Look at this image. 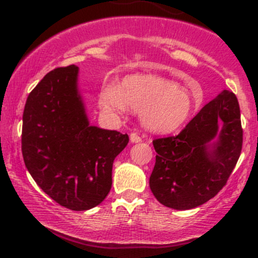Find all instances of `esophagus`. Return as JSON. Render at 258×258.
<instances>
[{
	"label": "esophagus",
	"mask_w": 258,
	"mask_h": 258,
	"mask_svg": "<svg viewBox=\"0 0 258 258\" xmlns=\"http://www.w3.org/2000/svg\"><path fill=\"white\" fill-rule=\"evenodd\" d=\"M130 139H131L132 143H138V142L142 141L141 136L137 135V133H131V135H130Z\"/></svg>",
	"instance_id": "esophagus-1"
}]
</instances>
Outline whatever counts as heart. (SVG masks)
<instances>
[{"mask_svg":"<svg viewBox=\"0 0 258 258\" xmlns=\"http://www.w3.org/2000/svg\"><path fill=\"white\" fill-rule=\"evenodd\" d=\"M99 105L109 115H123L128 108L141 111L142 123L154 132H172L180 127L197 102L176 82L154 75L126 76L120 87L100 88Z\"/></svg>","mask_w":258,"mask_h":258,"instance_id":"obj_1","label":"heart"}]
</instances>
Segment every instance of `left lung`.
I'll list each match as a JSON object with an SVG mask.
<instances>
[{"mask_svg": "<svg viewBox=\"0 0 258 258\" xmlns=\"http://www.w3.org/2000/svg\"><path fill=\"white\" fill-rule=\"evenodd\" d=\"M217 134L211 151L209 142ZM153 144L158 153L149 178L154 197L176 210L203 205L227 184L240 156L242 127L236 96L222 92L178 135L156 138Z\"/></svg>", "mask_w": 258, "mask_h": 258, "instance_id": "left-lung-1", "label": "left lung"}]
</instances>
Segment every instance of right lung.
I'll return each instance as SVG.
<instances>
[{"instance_id":"1","label":"right lung","mask_w":258,"mask_h":258,"mask_svg":"<svg viewBox=\"0 0 258 258\" xmlns=\"http://www.w3.org/2000/svg\"><path fill=\"white\" fill-rule=\"evenodd\" d=\"M76 65L52 70L26 99L22 153L37 185L73 211L99 205L111 189L114 160L128 136L91 126L78 92Z\"/></svg>"}]
</instances>
